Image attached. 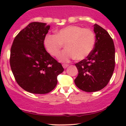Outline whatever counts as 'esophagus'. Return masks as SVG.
<instances>
[{
    "label": "esophagus",
    "mask_w": 126,
    "mask_h": 126,
    "mask_svg": "<svg viewBox=\"0 0 126 126\" xmlns=\"http://www.w3.org/2000/svg\"><path fill=\"white\" fill-rule=\"evenodd\" d=\"M69 66V65L68 64H64V63H63V68H66L67 67H68Z\"/></svg>",
    "instance_id": "obj_1"
}]
</instances>
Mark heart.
<instances>
[{"label":"heart","mask_w":126,"mask_h":126,"mask_svg":"<svg viewBox=\"0 0 126 126\" xmlns=\"http://www.w3.org/2000/svg\"><path fill=\"white\" fill-rule=\"evenodd\" d=\"M95 41V34L91 29L70 25L57 31L56 35L48 34L44 43L46 50L53 57L58 56L64 45L66 49L60 53L58 58L62 62H68L74 58L82 60L88 56Z\"/></svg>","instance_id":"1"}]
</instances>
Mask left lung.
Wrapping results in <instances>:
<instances>
[{
	"mask_svg": "<svg viewBox=\"0 0 126 126\" xmlns=\"http://www.w3.org/2000/svg\"><path fill=\"white\" fill-rule=\"evenodd\" d=\"M94 47L88 56L76 63L79 75L75 80L79 89L87 92L101 90L109 82L115 68V46L107 31L94 24Z\"/></svg>",
	"mask_w": 126,
	"mask_h": 126,
	"instance_id": "8db88e82",
	"label": "left lung"
}]
</instances>
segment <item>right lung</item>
<instances>
[{"label": "right lung", "instance_id": "add662e5", "mask_svg": "<svg viewBox=\"0 0 126 126\" xmlns=\"http://www.w3.org/2000/svg\"><path fill=\"white\" fill-rule=\"evenodd\" d=\"M49 29L45 23H29L17 34L11 47L10 63L15 80L32 94H45L52 91L58 75L64 70L45 48L44 39Z\"/></svg>", "mask_w": 126, "mask_h": 126}]
</instances>
